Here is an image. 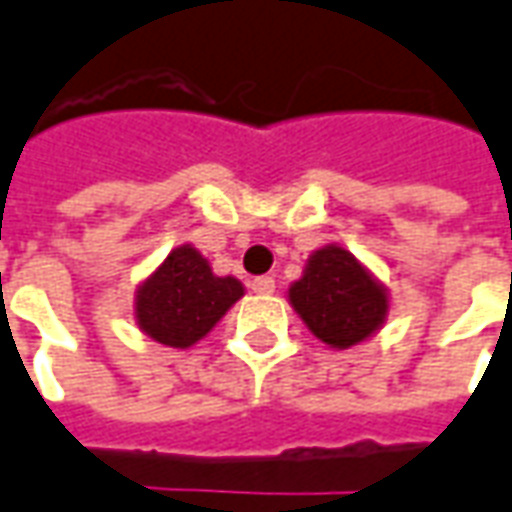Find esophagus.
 <instances>
[{
    "instance_id": "obj_1",
    "label": "esophagus",
    "mask_w": 512,
    "mask_h": 512,
    "mask_svg": "<svg viewBox=\"0 0 512 512\" xmlns=\"http://www.w3.org/2000/svg\"><path fill=\"white\" fill-rule=\"evenodd\" d=\"M250 290L259 292V295H273L276 292V278L270 276H259L250 281Z\"/></svg>"
}]
</instances>
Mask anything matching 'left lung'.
Here are the masks:
<instances>
[{
    "label": "left lung",
    "instance_id": "1",
    "mask_svg": "<svg viewBox=\"0 0 512 512\" xmlns=\"http://www.w3.org/2000/svg\"><path fill=\"white\" fill-rule=\"evenodd\" d=\"M290 301L317 340L348 348L362 343L382 326L387 295L362 264L343 248L317 250Z\"/></svg>",
    "mask_w": 512,
    "mask_h": 512
}]
</instances>
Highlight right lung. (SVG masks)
I'll return each mask as SVG.
<instances>
[{
	"label": "right lung",
	"mask_w": 512,
	"mask_h": 512,
	"mask_svg": "<svg viewBox=\"0 0 512 512\" xmlns=\"http://www.w3.org/2000/svg\"><path fill=\"white\" fill-rule=\"evenodd\" d=\"M239 298L242 284L236 278H217L195 248L183 245L142 284L136 320L158 343L186 348L206 337Z\"/></svg>",
	"instance_id": "add662e5"
}]
</instances>
